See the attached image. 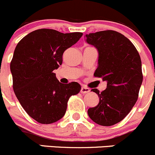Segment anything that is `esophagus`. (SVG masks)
Instances as JSON below:
<instances>
[{
  "instance_id": "1",
  "label": "esophagus",
  "mask_w": 155,
  "mask_h": 155,
  "mask_svg": "<svg viewBox=\"0 0 155 155\" xmlns=\"http://www.w3.org/2000/svg\"><path fill=\"white\" fill-rule=\"evenodd\" d=\"M90 91V90L87 87H82L81 89V93H83V94H85V93H89Z\"/></svg>"
}]
</instances>
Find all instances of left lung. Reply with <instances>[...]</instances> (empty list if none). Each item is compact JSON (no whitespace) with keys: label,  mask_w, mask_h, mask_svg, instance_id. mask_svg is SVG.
Wrapping results in <instances>:
<instances>
[{"label":"left lung","mask_w":155,"mask_h":155,"mask_svg":"<svg viewBox=\"0 0 155 155\" xmlns=\"http://www.w3.org/2000/svg\"><path fill=\"white\" fill-rule=\"evenodd\" d=\"M87 44L99 53L95 77L107 82V88L98 94L99 104L87 111L93 121L112 126L121 121L137 101L142 83V62L137 50L127 38L115 31H102L85 35Z\"/></svg>","instance_id":"obj_1"}]
</instances>
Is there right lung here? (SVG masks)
<instances>
[{
    "label": "right lung",
    "mask_w": 155,
    "mask_h": 155,
    "mask_svg": "<svg viewBox=\"0 0 155 155\" xmlns=\"http://www.w3.org/2000/svg\"><path fill=\"white\" fill-rule=\"evenodd\" d=\"M82 35L42 28L29 33L16 45L10 63L13 90L24 110L38 123L60 120L70 96L81 90L77 82H59L53 71L62 65L64 52Z\"/></svg>",
    "instance_id": "obj_1"
}]
</instances>
